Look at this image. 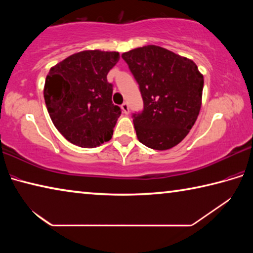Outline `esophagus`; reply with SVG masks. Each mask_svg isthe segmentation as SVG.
I'll return each mask as SVG.
<instances>
[{
  "instance_id": "esophagus-1",
  "label": "esophagus",
  "mask_w": 253,
  "mask_h": 253,
  "mask_svg": "<svg viewBox=\"0 0 253 253\" xmlns=\"http://www.w3.org/2000/svg\"><path fill=\"white\" fill-rule=\"evenodd\" d=\"M122 109L124 111V114H126V115L129 114V105H128V102H124V104L122 105Z\"/></svg>"
}]
</instances>
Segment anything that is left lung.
Segmentation results:
<instances>
[{"label":"left lung","mask_w":253,"mask_h":253,"mask_svg":"<svg viewBox=\"0 0 253 253\" xmlns=\"http://www.w3.org/2000/svg\"><path fill=\"white\" fill-rule=\"evenodd\" d=\"M139 85L144 107L132 114L137 138L165 151L185 138L199 116L204 79L192 60L157 45L122 54Z\"/></svg>","instance_id":"1"}]
</instances>
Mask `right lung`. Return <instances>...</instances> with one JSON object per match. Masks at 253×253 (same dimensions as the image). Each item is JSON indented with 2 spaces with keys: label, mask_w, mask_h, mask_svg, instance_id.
I'll use <instances>...</instances> for the list:
<instances>
[{
  "label": "right lung",
  "mask_w": 253,
  "mask_h": 253,
  "mask_svg": "<svg viewBox=\"0 0 253 253\" xmlns=\"http://www.w3.org/2000/svg\"><path fill=\"white\" fill-rule=\"evenodd\" d=\"M118 52L83 51L51 68L44 84L46 109L55 128L70 143L84 148L108 142L122 114L113 104L107 75Z\"/></svg>",
  "instance_id": "right-lung-1"
}]
</instances>
